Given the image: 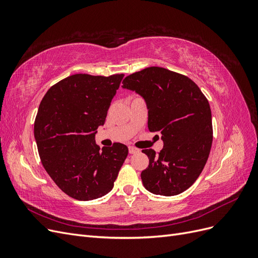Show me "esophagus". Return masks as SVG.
<instances>
[{"label": "esophagus", "mask_w": 258, "mask_h": 258, "mask_svg": "<svg viewBox=\"0 0 258 258\" xmlns=\"http://www.w3.org/2000/svg\"><path fill=\"white\" fill-rule=\"evenodd\" d=\"M139 153V150L136 147H132V146H129V154H137Z\"/></svg>", "instance_id": "1"}]
</instances>
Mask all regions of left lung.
<instances>
[{"instance_id":"obj_1","label":"left lung","mask_w":258,"mask_h":258,"mask_svg":"<svg viewBox=\"0 0 258 258\" xmlns=\"http://www.w3.org/2000/svg\"><path fill=\"white\" fill-rule=\"evenodd\" d=\"M121 87L141 96L148 110L150 131L159 132V155L143 150L150 163L142 171L145 188L175 196L195 183L212 146V114L207 98L187 76L151 67L127 76Z\"/></svg>"}]
</instances>
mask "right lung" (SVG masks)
Masks as SVG:
<instances>
[{"label": "right lung", "mask_w": 258, "mask_h": 258, "mask_svg": "<svg viewBox=\"0 0 258 258\" xmlns=\"http://www.w3.org/2000/svg\"><path fill=\"white\" fill-rule=\"evenodd\" d=\"M123 74H75L46 92L34 122V138L46 172L68 196L88 201L114 187L128 147L96 144Z\"/></svg>", "instance_id": "obj_1"}]
</instances>
